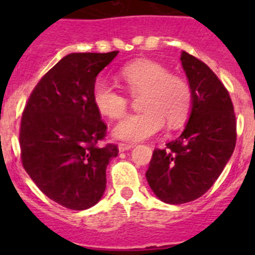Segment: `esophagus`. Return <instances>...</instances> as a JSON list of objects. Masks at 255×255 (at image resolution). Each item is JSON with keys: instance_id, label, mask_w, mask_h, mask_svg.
Returning <instances> with one entry per match:
<instances>
[{"instance_id": "34e87169", "label": "esophagus", "mask_w": 255, "mask_h": 255, "mask_svg": "<svg viewBox=\"0 0 255 255\" xmlns=\"http://www.w3.org/2000/svg\"><path fill=\"white\" fill-rule=\"evenodd\" d=\"M131 148H134L132 143H119V150L120 152H126V150H130Z\"/></svg>"}]
</instances>
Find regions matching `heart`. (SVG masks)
I'll return each instance as SVG.
<instances>
[{
    "label": "heart",
    "instance_id": "heart-1",
    "mask_svg": "<svg viewBox=\"0 0 255 255\" xmlns=\"http://www.w3.org/2000/svg\"><path fill=\"white\" fill-rule=\"evenodd\" d=\"M119 78L132 96L140 97L144 111L129 115L117 124L114 132L124 140L138 141L150 138L167 123L176 129L186 120L193 105V93L189 83L177 74L152 60L132 61L125 65ZM92 100L101 115L119 120L128 111L129 100L105 80H97L92 89Z\"/></svg>",
    "mask_w": 255,
    "mask_h": 255
}]
</instances>
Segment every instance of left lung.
<instances>
[{"label": "left lung", "mask_w": 255, "mask_h": 255, "mask_svg": "<svg viewBox=\"0 0 255 255\" xmlns=\"http://www.w3.org/2000/svg\"><path fill=\"white\" fill-rule=\"evenodd\" d=\"M180 60L193 93L190 117L176 140L153 150L145 172L153 193L168 204L188 203L207 193L236 145V117L224 83L188 52Z\"/></svg>", "instance_id": "8db88e82"}]
</instances>
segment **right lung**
<instances>
[{
    "instance_id": "obj_1",
    "label": "right lung",
    "mask_w": 255,
    "mask_h": 255,
    "mask_svg": "<svg viewBox=\"0 0 255 255\" xmlns=\"http://www.w3.org/2000/svg\"><path fill=\"white\" fill-rule=\"evenodd\" d=\"M117 53L65 56L38 82L22 111V167L44 195L73 211L98 203L106 167L119 154L116 144H100L107 125L92 100L97 75Z\"/></svg>"
}]
</instances>
